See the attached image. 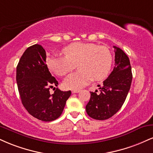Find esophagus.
Masks as SVG:
<instances>
[{"label":"esophagus","instance_id":"1","mask_svg":"<svg viewBox=\"0 0 153 153\" xmlns=\"http://www.w3.org/2000/svg\"><path fill=\"white\" fill-rule=\"evenodd\" d=\"M80 91V90H79V89H78V90H73V91H72V93H78Z\"/></svg>","mask_w":153,"mask_h":153}]
</instances>
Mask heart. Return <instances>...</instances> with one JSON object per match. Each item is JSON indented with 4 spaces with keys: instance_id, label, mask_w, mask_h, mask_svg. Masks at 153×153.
<instances>
[{
    "instance_id": "heart-1",
    "label": "heart",
    "mask_w": 153,
    "mask_h": 153,
    "mask_svg": "<svg viewBox=\"0 0 153 153\" xmlns=\"http://www.w3.org/2000/svg\"><path fill=\"white\" fill-rule=\"evenodd\" d=\"M65 56L53 55L47 60L51 71L63 76L75 68L78 62L80 71L71 73L63 84L69 89H79L94 79L103 80L109 74L112 65V54L108 47L92 43H73L62 49Z\"/></svg>"
}]
</instances>
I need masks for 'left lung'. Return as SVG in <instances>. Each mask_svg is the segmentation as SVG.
Returning a JSON list of instances; mask_svg holds the SVG:
<instances>
[{
	"label": "left lung",
	"mask_w": 153,
	"mask_h": 153,
	"mask_svg": "<svg viewBox=\"0 0 153 153\" xmlns=\"http://www.w3.org/2000/svg\"><path fill=\"white\" fill-rule=\"evenodd\" d=\"M115 48V67L102 86L100 93L91 92V99L85 106L92 118L103 120L111 117L120 109L131 85L132 74L129 58L123 50Z\"/></svg>",
	"instance_id": "obj_1"
}]
</instances>
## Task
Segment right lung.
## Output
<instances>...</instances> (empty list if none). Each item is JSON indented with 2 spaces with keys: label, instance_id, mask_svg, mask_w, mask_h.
<instances>
[{
  "label": "right lung",
  "instance_id": "right-lung-1",
  "mask_svg": "<svg viewBox=\"0 0 153 153\" xmlns=\"http://www.w3.org/2000/svg\"><path fill=\"white\" fill-rule=\"evenodd\" d=\"M16 81L22 104L36 118L45 122L55 120L61 115L71 91L50 88L58 82L46 65V53L38 44L25 50L16 68Z\"/></svg>",
  "mask_w": 153,
  "mask_h": 153
}]
</instances>
